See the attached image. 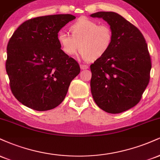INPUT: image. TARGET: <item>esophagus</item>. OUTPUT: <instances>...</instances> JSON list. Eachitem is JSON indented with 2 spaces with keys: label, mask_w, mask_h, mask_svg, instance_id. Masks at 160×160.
Masks as SVG:
<instances>
[{
  "label": "esophagus",
  "mask_w": 160,
  "mask_h": 160,
  "mask_svg": "<svg viewBox=\"0 0 160 160\" xmlns=\"http://www.w3.org/2000/svg\"><path fill=\"white\" fill-rule=\"evenodd\" d=\"M80 68H81L82 70L88 69V68H89V66L86 65H80Z\"/></svg>",
  "instance_id": "34e87169"
}]
</instances>
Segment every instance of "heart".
<instances>
[{"label": "heart", "instance_id": "1", "mask_svg": "<svg viewBox=\"0 0 160 160\" xmlns=\"http://www.w3.org/2000/svg\"><path fill=\"white\" fill-rule=\"evenodd\" d=\"M71 35L65 31L58 33L57 40L64 52L74 56L81 49L83 59H97L105 55L111 47L113 34L109 25L80 18L70 27Z\"/></svg>", "mask_w": 160, "mask_h": 160}]
</instances>
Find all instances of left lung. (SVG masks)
Returning <instances> with one entry per match:
<instances>
[{"instance_id":"left-lung-1","label":"left lung","mask_w":160,"mask_h":160,"mask_svg":"<svg viewBox=\"0 0 160 160\" xmlns=\"http://www.w3.org/2000/svg\"><path fill=\"white\" fill-rule=\"evenodd\" d=\"M112 29L113 40L105 55L90 65L91 92L97 105L120 113L140 102L149 83L151 61L146 40L135 25L114 12H97Z\"/></svg>"}]
</instances>
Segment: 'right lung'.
Wrapping results in <instances>:
<instances>
[{
	"label": "right lung",
	"mask_w": 160,
	"mask_h": 160,
	"mask_svg": "<svg viewBox=\"0 0 160 160\" xmlns=\"http://www.w3.org/2000/svg\"><path fill=\"white\" fill-rule=\"evenodd\" d=\"M75 18L58 14L27 20L9 40L6 71L11 91L26 107L38 111L56 108L80 74L79 64L57 40L58 32Z\"/></svg>",
	"instance_id": "obj_1"
}]
</instances>
